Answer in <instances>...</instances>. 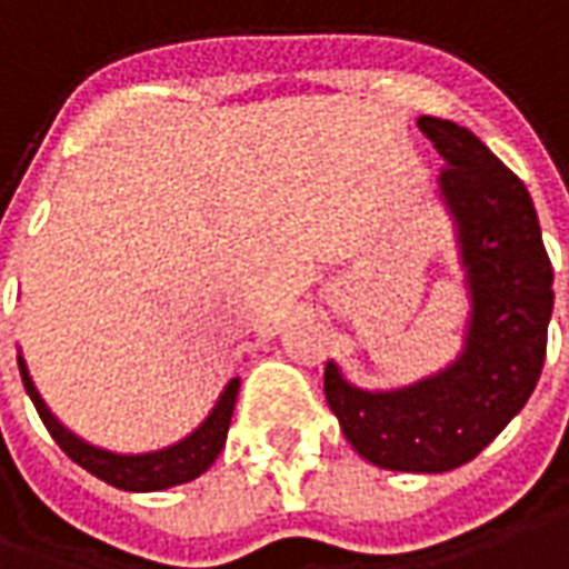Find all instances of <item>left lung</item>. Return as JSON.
I'll return each mask as SVG.
<instances>
[{
	"label": "left lung",
	"mask_w": 569,
	"mask_h": 569,
	"mask_svg": "<svg viewBox=\"0 0 569 569\" xmlns=\"http://www.w3.org/2000/svg\"><path fill=\"white\" fill-rule=\"evenodd\" d=\"M417 127L446 158L439 196L455 220L470 292L463 349L446 370L392 392L358 389L327 361L323 392L365 461L446 473L473 461L532 396L545 365L555 273L523 180L467 127L430 114L417 118Z\"/></svg>",
	"instance_id": "left-lung-1"
}]
</instances>
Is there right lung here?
Instances as JSON below:
<instances>
[{"instance_id": "add662e5", "label": "right lung", "mask_w": 569, "mask_h": 569, "mask_svg": "<svg viewBox=\"0 0 569 569\" xmlns=\"http://www.w3.org/2000/svg\"><path fill=\"white\" fill-rule=\"evenodd\" d=\"M18 367H21L27 396L33 401L37 415L46 423L49 436L58 442V448L73 463L90 470L92 477H99L102 482L114 486V489H123V492H158V489H171V486L202 477L220 455L223 442H227L230 417H233L236 396H239V380H230L223 386L214 411L204 417V423H199V430L189 432L187 439H180V442H173L168 448H158V451H149V455H114V451L90 446L80 436H73L71 430H64L56 420V415L46 408V401H42L37 386L30 380V373H27L21 355H18Z\"/></svg>"}]
</instances>
